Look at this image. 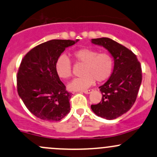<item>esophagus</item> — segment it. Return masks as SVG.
Listing matches in <instances>:
<instances>
[{"label": "esophagus", "mask_w": 157, "mask_h": 157, "mask_svg": "<svg viewBox=\"0 0 157 157\" xmlns=\"http://www.w3.org/2000/svg\"><path fill=\"white\" fill-rule=\"evenodd\" d=\"M92 91H93L92 89H88V90H83L82 91V92H84L85 94H90Z\"/></svg>", "instance_id": "1"}]
</instances>
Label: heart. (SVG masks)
Here are the masks:
<instances>
[{
  "label": "heart",
  "mask_w": 157,
  "mask_h": 157,
  "mask_svg": "<svg viewBox=\"0 0 157 157\" xmlns=\"http://www.w3.org/2000/svg\"><path fill=\"white\" fill-rule=\"evenodd\" d=\"M72 56L77 63L83 64V75L68 83V88L71 91L86 89L94 80L98 82L105 81L113 73L114 59L109 53H99L94 48H83L74 51ZM55 70L60 78H70L72 76V63L65 55H61L55 63Z\"/></svg>",
  "instance_id": "heart-1"
}]
</instances>
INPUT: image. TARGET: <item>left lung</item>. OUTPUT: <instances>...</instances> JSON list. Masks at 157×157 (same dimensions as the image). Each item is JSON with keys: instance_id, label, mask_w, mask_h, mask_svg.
I'll list each match as a JSON object with an SVG mask.
<instances>
[{"instance_id": "left-lung-1", "label": "left lung", "mask_w": 157, "mask_h": 157, "mask_svg": "<svg viewBox=\"0 0 157 157\" xmlns=\"http://www.w3.org/2000/svg\"><path fill=\"white\" fill-rule=\"evenodd\" d=\"M92 42L107 49L115 65L109 80L99 87L101 101L91 105V108L101 118L115 119L126 113L136 102L142 83V66L132 51L109 38L93 39Z\"/></svg>"}]
</instances>
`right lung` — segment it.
<instances>
[{
    "mask_svg": "<svg viewBox=\"0 0 157 157\" xmlns=\"http://www.w3.org/2000/svg\"><path fill=\"white\" fill-rule=\"evenodd\" d=\"M78 39H53L25 54L17 73V91L26 107L37 118L58 121L69 113L71 93L55 70L56 59L65 48Z\"/></svg>",
    "mask_w": 157,
    "mask_h": 157,
    "instance_id": "right-lung-1",
    "label": "right lung"
}]
</instances>
